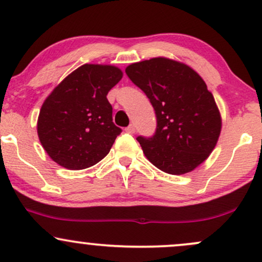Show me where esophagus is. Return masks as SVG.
<instances>
[{"label": "esophagus", "instance_id": "1", "mask_svg": "<svg viewBox=\"0 0 262 262\" xmlns=\"http://www.w3.org/2000/svg\"><path fill=\"white\" fill-rule=\"evenodd\" d=\"M125 132H127V133H129V134H133L134 132H135V127L133 124H130V125H128L127 128H125Z\"/></svg>", "mask_w": 262, "mask_h": 262}]
</instances>
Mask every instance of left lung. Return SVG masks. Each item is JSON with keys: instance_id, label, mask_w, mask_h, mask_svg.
Wrapping results in <instances>:
<instances>
[{"instance_id": "8db88e82", "label": "left lung", "mask_w": 262, "mask_h": 262, "mask_svg": "<svg viewBox=\"0 0 262 262\" xmlns=\"http://www.w3.org/2000/svg\"><path fill=\"white\" fill-rule=\"evenodd\" d=\"M125 74L156 114L155 134L137 138L149 161L170 175L196 169L213 151L222 129L221 113L202 77L166 58L135 62Z\"/></svg>"}]
</instances>
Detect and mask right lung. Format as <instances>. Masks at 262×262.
<instances>
[{
    "label": "right lung",
    "instance_id": "obj_1",
    "mask_svg": "<svg viewBox=\"0 0 262 262\" xmlns=\"http://www.w3.org/2000/svg\"><path fill=\"white\" fill-rule=\"evenodd\" d=\"M123 76L112 65L85 64L48 96L38 117V137L60 166L82 170L110 152L122 129L112 119L107 93Z\"/></svg>",
    "mask_w": 262,
    "mask_h": 262
}]
</instances>
